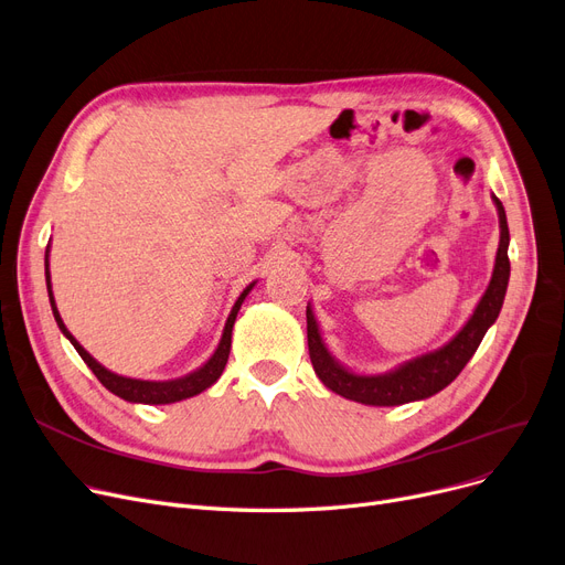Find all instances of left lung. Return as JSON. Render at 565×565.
Instances as JSON below:
<instances>
[{"label": "left lung", "instance_id": "1", "mask_svg": "<svg viewBox=\"0 0 565 565\" xmlns=\"http://www.w3.org/2000/svg\"><path fill=\"white\" fill-rule=\"evenodd\" d=\"M492 201L499 212V228H501L492 279H489L484 296L476 305L469 321H466L463 328L440 349L406 360L385 374H358L349 370L347 364H341L330 353V349L326 347V339L321 334V328H318L313 309L307 305L309 358H311L316 376L323 381L326 387H330L341 397L364 406H399L408 402L427 399L436 395V392L448 387L459 376L466 362H469L478 351L484 332L492 328L499 318L505 290H508V279H510L508 218H505L503 203L497 199V195H492Z\"/></svg>", "mask_w": 565, "mask_h": 565}]
</instances>
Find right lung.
<instances>
[{
  "label": "right lung",
  "mask_w": 565,
  "mask_h": 565,
  "mask_svg": "<svg viewBox=\"0 0 565 565\" xmlns=\"http://www.w3.org/2000/svg\"><path fill=\"white\" fill-rule=\"evenodd\" d=\"M47 256H51V244H47L45 249V286H47V298H51V307H53V316L55 321L62 330V334L73 343V349L78 351V355L85 360V364L89 366V370L94 372V376L99 379L113 395L121 397L125 402H131V404H175V402H182V399H189V397H195L201 395L203 390H207L210 385H214L218 381V376L224 374V366L228 362V353H231V334H233V326H235V318H237V311L244 302V298L249 296L252 288L256 286V281H252L247 288H244L239 292V298L235 300L228 318H226V326H224V334H222V341H218L216 351L210 355V360L205 364H201L199 370L189 372L186 376H180V379H170V381H142V379H129V376H119L110 370H106V366L102 362H96L83 347L78 343V339L73 337L64 321L62 316L57 311V305H55V296H53V284H51V260H47Z\"/></svg>",
  "instance_id": "add662e5"
}]
</instances>
